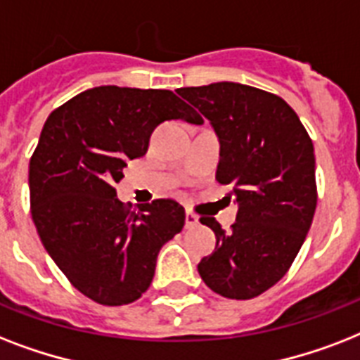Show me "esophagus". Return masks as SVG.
I'll return each mask as SVG.
<instances>
[{
	"mask_svg": "<svg viewBox=\"0 0 360 360\" xmlns=\"http://www.w3.org/2000/svg\"><path fill=\"white\" fill-rule=\"evenodd\" d=\"M200 224V219H198L196 214L192 213V211H186L185 213V226L191 230V228H196Z\"/></svg>",
	"mask_w": 360,
	"mask_h": 360,
	"instance_id": "esophagus-1",
	"label": "esophagus"
}]
</instances>
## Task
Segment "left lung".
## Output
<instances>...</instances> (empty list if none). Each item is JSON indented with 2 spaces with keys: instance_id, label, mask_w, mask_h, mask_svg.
I'll use <instances>...</instances> for the list:
<instances>
[{
  "instance_id": "8db88e82",
  "label": "left lung",
  "mask_w": 360,
  "mask_h": 360,
  "mask_svg": "<svg viewBox=\"0 0 360 360\" xmlns=\"http://www.w3.org/2000/svg\"><path fill=\"white\" fill-rule=\"evenodd\" d=\"M220 141L217 179L231 185L237 203L231 231L202 217L217 236L211 256L198 263L205 284L228 299H254L278 282L312 224L318 203L310 136L284 98L257 87L217 82L181 87Z\"/></svg>"
}]
</instances>
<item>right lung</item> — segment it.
Here are the masks:
<instances>
[{
  "mask_svg": "<svg viewBox=\"0 0 360 360\" xmlns=\"http://www.w3.org/2000/svg\"><path fill=\"white\" fill-rule=\"evenodd\" d=\"M169 120L202 117L168 89L101 86L53 110L30 160L37 233L76 290L106 307L140 299L157 256L185 226V209L155 200L129 211L114 185L151 132Z\"/></svg>",
  "mask_w": 360,
  "mask_h": 360,
  "instance_id": "obj_1",
  "label": "right lung"
}]
</instances>
